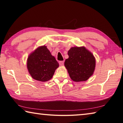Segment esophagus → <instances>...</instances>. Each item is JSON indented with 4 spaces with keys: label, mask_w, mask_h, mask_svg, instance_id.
<instances>
[{
    "label": "esophagus",
    "mask_w": 123,
    "mask_h": 123,
    "mask_svg": "<svg viewBox=\"0 0 123 123\" xmlns=\"http://www.w3.org/2000/svg\"><path fill=\"white\" fill-rule=\"evenodd\" d=\"M59 64L60 65L62 66V65H63L64 64V61H60L59 62Z\"/></svg>",
    "instance_id": "esophagus-1"
}]
</instances>
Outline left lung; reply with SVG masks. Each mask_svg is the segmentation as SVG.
I'll use <instances>...</instances> for the list:
<instances>
[{"mask_svg":"<svg viewBox=\"0 0 123 123\" xmlns=\"http://www.w3.org/2000/svg\"><path fill=\"white\" fill-rule=\"evenodd\" d=\"M69 58L65 62L71 79L75 82L86 81L93 73L96 60L85 47H73L68 51Z\"/></svg>","mask_w":123,"mask_h":123,"instance_id":"left-lung-1","label":"left lung"}]
</instances>
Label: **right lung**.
<instances>
[{"instance_id":"obj_1","label":"right lung","mask_w":123,"mask_h":123,"mask_svg":"<svg viewBox=\"0 0 123 123\" xmlns=\"http://www.w3.org/2000/svg\"><path fill=\"white\" fill-rule=\"evenodd\" d=\"M59 66L58 62L46 46H41L30 55L27 67L32 78L39 81L50 80L55 70Z\"/></svg>"}]
</instances>
